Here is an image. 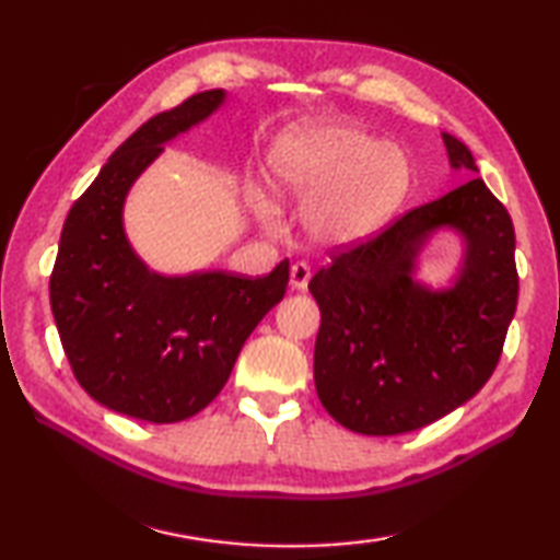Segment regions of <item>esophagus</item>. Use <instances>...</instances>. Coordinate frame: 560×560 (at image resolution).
Masks as SVG:
<instances>
[{
  "mask_svg": "<svg viewBox=\"0 0 560 560\" xmlns=\"http://www.w3.org/2000/svg\"><path fill=\"white\" fill-rule=\"evenodd\" d=\"M311 279V267L306 261H296L291 267V289H306Z\"/></svg>",
  "mask_w": 560,
  "mask_h": 560,
  "instance_id": "esophagus-1",
  "label": "esophagus"
}]
</instances>
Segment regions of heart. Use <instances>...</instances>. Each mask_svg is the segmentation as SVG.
Instances as JSON below:
<instances>
[{
  "label": "heart",
  "instance_id": "heart-1",
  "mask_svg": "<svg viewBox=\"0 0 560 560\" xmlns=\"http://www.w3.org/2000/svg\"><path fill=\"white\" fill-rule=\"evenodd\" d=\"M271 173L283 192L308 202L311 232L326 242L368 240L400 212L412 187L400 148L350 126L293 130L271 150ZM259 210L271 212L257 197Z\"/></svg>",
  "mask_w": 560,
  "mask_h": 560
}]
</instances>
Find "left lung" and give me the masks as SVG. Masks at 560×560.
<instances>
[{
  "label": "left lung",
  "instance_id": "obj_1",
  "mask_svg": "<svg viewBox=\"0 0 560 560\" xmlns=\"http://www.w3.org/2000/svg\"><path fill=\"white\" fill-rule=\"evenodd\" d=\"M452 167L477 173L467 145L442 132ZM440 225L468 240L458 283L430 292L413 257ZM514 224L481 179L415 207L371 240L340 246L308 291L320 308L318 400L343 428L402 434L450 415L494 373L518 299Z\"/></svg>",
  "mask_w": 560,
  "mask_h": 560
}]
</instances>
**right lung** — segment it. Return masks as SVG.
<instances>
[{"label": "right lung", "instance_id": "obj_1", "mask_svg": "<svg viewBox=\"0 0 560 560\" xmlns=\"http://www.w3.org/2000/svg\"><path fill=\"white\" fill-rule=\"evenodd\" d=\"M224 101L212 89L143 122L66 217L49 296L63 353L93 400L167 424L210 405L244 340L283 299L289 259L267 277L226 271L160 277L132 254L122 202L163 143Z\"/></svg>", "mask_w": 560, "mask_h": 560}]
</instances>
